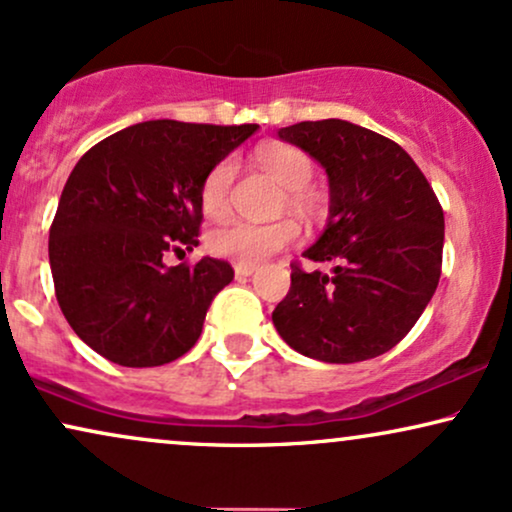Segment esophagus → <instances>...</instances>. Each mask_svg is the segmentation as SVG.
<instances>
[{"label": "esophagus", "instance_id": "34e87169", "mask_svg": "<svg viewBox=\"0 0 512 512\" xmlns=\"http://www.w3.org/2000/svg\"><path fill=\"white\" fill-rule=\"evenodd\" d=\"M232 268H235L237 277H249V275L256 273V263H235Z\"/></svg>", "mask_w": 512, "mask_h": 512}]
</instances>
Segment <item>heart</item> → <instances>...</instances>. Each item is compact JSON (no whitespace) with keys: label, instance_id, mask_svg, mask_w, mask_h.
Instances as JSON below:
<instances>
[{"label":"heart","instance_id":"1","mask_svg":"<svg viewBox=\"0 0 512 512\" xmlns=\"http://www.w3.org/2000/svg\"><path fill=\"white\" fill-rule=\"evenodd\" d=\"M258 166L285 187L282 206L294 211H313L315 192L311 187L315 161L304 149L294 144H268L258 149ZM235 180V161L223 159L206 173L199 187V201L206 216L220 218L230 208V189ZM301 227L294 218H280L273 223H244L227 220L213 227L206 237V246L213 256L230 258L235 263H261L277 251L289 249L299 242Z\"/></svg>","mask_w":512,"mask_h":512}]
</instances>
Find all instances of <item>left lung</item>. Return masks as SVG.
I'll return each mask as SVG.
<instances>
[{"label": "left lung", "instance_id": "left-lung-1", "mask_svg": "<svg viewBox=\"0 0 512 512\" xmlns=\"http://www.w3.org/2000/svg\"><path fill=\"white\" fill-rule=\"evenodd\" d=\"M330 178V220L306 251L332 273L292 263L273 311L294 351L358 363L394 349L430 304L441 277L444 211L422 170L389 137L339 118L282 128Z\"/></svg>", "mask_w": 512, "mask_h": 512}]
</instances>
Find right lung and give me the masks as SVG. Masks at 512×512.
Returning a JSON list of instances; mask_svg holds the SVG:
<instances>
[{"mask_svg":"<svg viewBox=\"0 0 512 512\" xmlns=\"http://www.w3.org/2000/svg\"><path fill=\"white\" fill-rule=\"evenodd\" d=\"M256 128L147 121L75 163L49 227V266L61 313L99 356L154 368L197 344L235 270L208 256L166 266V256L199 244L201 182Z\"/></svg>","mask_w":512,"mask_h":512,"instance_id":"add662e5","label":"right lung"}]
</instances>
